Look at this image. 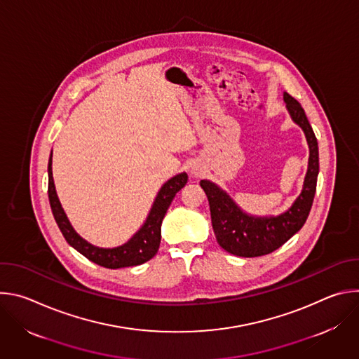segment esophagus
Returning a JSON list of instances; mask_svg holds the SVG:
<instances>
[{
    "instance_id": "34e87169",
    "label": "esophagus",
    "mask_w": 359,
    "mask_h": 359,
    "mask_svg": "<svg viewBox=\"0 0 359 359\" xmlns=\"http://www.w3.org/2000/svg\"><path fill=\"white\" fill-rule=\"evenodd\" d=\"M191 173H193L194 176H198V175H201V169H198V168H193V169H191Z\"/></svg>"
}]
</instances>
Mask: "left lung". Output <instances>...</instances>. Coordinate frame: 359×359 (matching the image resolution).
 <instances>
[{"label":"left lung","instance_id":"1","mask_svg":"<svg viewBox=\"0 0 359 359\" xmlns=\"http://www.w3.org/2000/svg\"><path fill=\"white\" fill-rule=\"evenodd\" d=\"M283 97L292 122L302 129L310 149L309 169L302 190L291 208L278 216H251L243 212L220 186L206 179L200 182L209 198L212 226L217 243L230 254L240 257H259L280 248L304 226L313 206L320 170L317 137L299 102L287 92Z\"/></svg>","mask_w":359,"mask_h":359}]
</instances>
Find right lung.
<instances>
[{"mask_svg": "<svg viewBox=\"0 0 359 359\" xmlns=\"http://www.w3.org/2000/svg\"><path fill=\"white\" fill-rule=\"evenodd\" d=\"M187 183V175L179 173L169 179L158 191L155 201L151 204V209L142 224V227L122 245L114 247V248H104L97 247L82 238L75 229L72 227L71 222L68 220L62 204L58 198L54 177H53V151H50L49 162H48V197L50 210H53L54 219L68 241L71 247H74L76 251H79L82 255L92 263L107 267V269H122V267H132L139 266L146 262H149L151 257H155V254L159 250L161 245V227L163 217L170 206L172 200L175 198L176 193L184 187Z\"/></svg>", "mask_w": 359, "mask_h": 359, "instance_id": "right-lung-1", "label": "right lung"}]
</instances>
